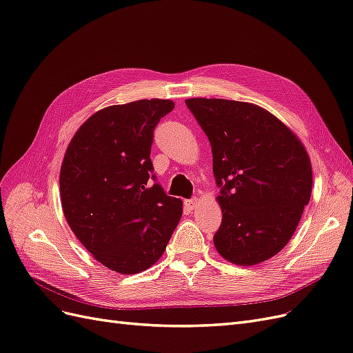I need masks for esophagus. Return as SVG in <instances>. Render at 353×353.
<instances>
[{"mask_svg":"<svg viewBox=\"0 0 353 353\" xmlns=\"http://www.w3.org/2000/svg\"><path fill=\"white\" fill-rule=\"evenodd\" d=\"M184 205H185V208L187 209H190V210H193V209H196L197 208V205H199V200L194 197V199H190V200H185L184 201Z\"/></svg>","mask_w":353,"mask_h":353,"instance_id":"1","label":"esophagus"}]
</instances>
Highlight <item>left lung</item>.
Returning a JSON list of instances; mask_svg holds the SVG:
<instances>
[{"label":"left lung","instance_id":"8db88e82","mask_svg":"<svg viewBox=\"0 0 353 353\" xmlns=\"http://www.w3.org/2000/svg\"><path fill=\"white\" fill-rule=\"evenodd\" d=\"M209 138L221 188L218 253L231 263L268 261L290 241L311 199L312 168L301 140L259 105L188 99Z\"/></svg>","mask_w":353,"mask_h":353}]
</instances>
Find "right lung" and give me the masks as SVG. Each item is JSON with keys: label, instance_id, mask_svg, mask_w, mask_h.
Here are the masks:
<instances>
[{"label": "right lung", "instance_id": "1", "mask_svg": "<svg viewBox=\"0 0 353 353\" xmlns=\"http://www.w3.org/2000/svg\"><path fill=\"white\" fill-rule=\"evenodd\" d=\"M175 108L138 100L94 113L73 135L60 169V196L74 236L95 261L119 274L154 265L183 216L153 174V131Z\"/></svg>", "mask_w": 353, "mask_h": 353}]
</instances>
